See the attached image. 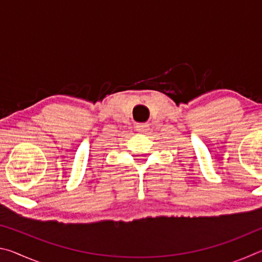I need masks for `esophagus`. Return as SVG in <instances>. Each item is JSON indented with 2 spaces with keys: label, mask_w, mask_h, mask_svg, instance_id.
<instances>
[{
  "label": "esophagus",
  "mask_w": 262,
  "mask_h": 262,
  "mask_svg": "<svg viewBox=\"0 0 262 262\" xmlns=\"http://www.w3.org/2000/svg\"><path fill=\"white\" fill-rule=\"evenodd\" d=\"M135 128L141 134H147V132L149 130V125H147V123H137Z\"/></svg>",
  "instance_id": "34e87169"
}]
</instances>
